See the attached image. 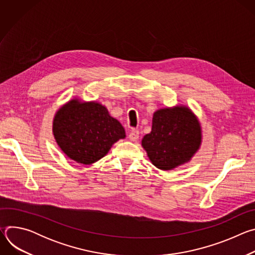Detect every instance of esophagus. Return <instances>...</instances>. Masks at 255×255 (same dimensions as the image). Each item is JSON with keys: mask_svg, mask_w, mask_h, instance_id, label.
Wrapping results in <instances>:
<instances>
[{"mask_svg": "<svg viewBox=\"0 0 255 255\" xmlns=\"http://www.w3.org/2000/svg\"><path fill=\"white\" fill-rule=\"evenodd\" d=\"M138 138H139V131L137 129L131 130V132L129 133V139L131 141H137Z\"/></svg>", "mask_w": 255, "mask_h": 255, "instance_id": "esophagus-1", "label": "esophagus"}]
</instances>
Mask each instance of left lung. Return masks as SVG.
Returning <instances> with one entry per match:
<instances>
[{
  "mask_svg": "<svg viewBox=\"0 0 255 255\" xmlns=\"http://www.w3.org/2000/svg\"><path fill=\"white\" fill-rule=\"evenodd\" d=\"M202 141L201 126L187 107L165 108L153 114L152 129L142 139L150 161L162 170L191 160Z\"/></svg>",
  "mask_w": 255,
  "mask_h": 255,
  "instance_id": "1",
  "label": "left lung"
}]
</instances>
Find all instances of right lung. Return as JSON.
Returning a JSON list of instances; mask_svg holds the SVG:
<instances>
[{
  "label": "right lung",
  "mask_w": 255,
  "mask_h": 255,
  "mask_svg": "<svg viewBox=\"0 0 255 255\" xmlns=\"http://www.w3.org/2000/svg\"><path fill=\"white\" fill-rule=\"evenodd\" d=\"M53 134L60 149L78 163L92 164L125 138L121 123L97 102L71 100L61 107L53 120Z\"/></svg>",
  "instance_id": "obj_1"
}]
</instances>
